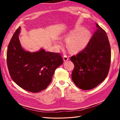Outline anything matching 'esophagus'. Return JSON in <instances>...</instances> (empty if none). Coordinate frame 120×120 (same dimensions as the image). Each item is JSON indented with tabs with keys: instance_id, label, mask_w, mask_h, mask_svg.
Instances as JSON below:
<instances>
[{
	"instance_id": "34e87169",
	"label": "esophagus",
	"mask_w": 120,
	"mask_h": 120,
	"mask_svg": "<svg viewBox=\"0 0 120 120\" xmlns=\"http://www.w3.org/2000/svg\"><path fill=\"white\" fill-rule=\"evenodd\" d=\"M68 59H69V56H68L66 55L63 56V60H64V61H67L68 60Z\"/></svg>"
}]
</instances>
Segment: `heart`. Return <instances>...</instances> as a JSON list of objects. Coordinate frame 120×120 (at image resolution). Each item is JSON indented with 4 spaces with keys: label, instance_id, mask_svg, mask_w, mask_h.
I'll return each instance as SVG.
<instances>
[{
    "label": "heart",
    "instance_id": "b5f03b06",
    "mask_svg": "<svg viewBox=\"0 0 120 120\" xmlns=\"http://www.w3.org/2000/svg\"><path fill=\"white\" fill-rule=\"evenodd\" d=\"M67 41V46L72 51H79L86 47L90 39V32L88 30L78 28L70 32Z\"/></svg>",
    "mask_w": 120,
    "mask_h": 120
}]
</instances>
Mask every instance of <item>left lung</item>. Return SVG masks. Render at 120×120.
Masks as SVG:
<instances>
[{"label": "left lung", "instance_id": "1", "mask_svg": "<svg viewBox=\"0 0 120 120\" xmlns=\"http://www.w3.org/2000/svg\"><path fill=\"white\" fill-rule=\"evenodd\" d=\"M96 31L85 48L71 57L74 64L72 80L84 90L94 88L105 79L110 68L111 48L106 31L96 24Z\"/></svg>", "mask_w": 120, "mask_h": 120}]
</instances>
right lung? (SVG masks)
Returning a JSON list of instances; mask_svg holds the SVG:
<instances>
[{
  "label": "right lung",
  "instance_id": "add662e5",
  "mask_svg": "<svg viewBox=\"0 0 120 120\" xmlns=\"http://www.w3.org/2000/svg\"><path fill=\"white\" fill-rule=\"evenodd\" d=\"M21 27L16 29L8 47L7 62L9 74L20 87L31 92L44 90L52 80L56 68L63 63L59 52H30L22 49L19 34Z\"/></svg>",
  "mask_w": 120,
  "mask_h": 120
}]
</instances>
